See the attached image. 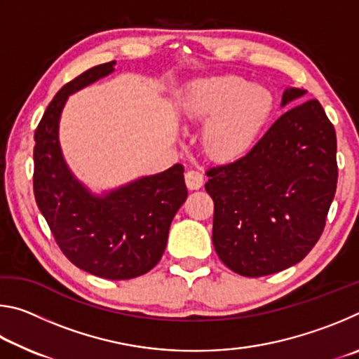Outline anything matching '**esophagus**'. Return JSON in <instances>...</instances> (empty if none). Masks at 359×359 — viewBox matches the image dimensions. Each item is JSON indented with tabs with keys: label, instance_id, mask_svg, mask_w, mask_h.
Masks as SVG:
<instances>
[{
	"label": "esophagus",
	"instance_id": "esophagus-1",
	"mask_svg": "<svg viewBox=\"0 0 359 359\" xmlns=\"http://www.w3.org/2000/svg\"><path fill=\"white\" fill-rule=\"evenodd\" d=\"M185 184L188 188H190V190H199V188H201L204 184L203 174L198 171H193V169H188L185 174Z\"/></svg>",
	"mask_w": 359,
	"mask_h": 359
}]
</instances>
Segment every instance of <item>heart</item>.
I'll return each mask as SVG.
<instances>
[{
	"label": "heart",
	"instance_id": "1",
	"mask_svg": "<svg viewBox=\"0 0 359 359\" xmlns=\"http://www.w3.org/2000/svg\"><path fill=\"white\" fill-rule=\"evenodd\" d=\"M274 109V96L263 85L238 76H217L188 85L179 114L188 123L203 125L201 145L217 161L247 154Z\"/></svg>",
	"mask_w": 359,
	"mask_h": 359
}]
</instances>
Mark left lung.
<instances>
[{"mask_svg": "<svg viewBox=\"0 0 359 359\" xmlns=\"http://www.w3.org/2000/svg\"><path fill=\"white\" fill-rule=\"evenodd\" d=\"M306 93L285 90L282 107H291L253 149L205 172L212 242L236 274L261 277L294 266L323 233L337 185V141L320 102H301Z\"/></svg>", "mask_w": 359, "mask_h": 359, "instance_id": "1", "label": "left lung"}]
</instances>
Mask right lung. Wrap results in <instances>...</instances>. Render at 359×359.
I'll return each instance as SVG.
<instances>
[{
    "mask_svg": "<svg viewBox=\"0 0 359 359\" xmlns=\"http://www.w3.org/2000/svg\"><path fill=\"white\" fill-rule=\"evenodd\" d=\"M114 66L109 62L82 72L47 106L34 133L33 188L41 214L72 264L109 280H126L161 259L169 226L188 191L179 163L101 194L90 191L66 165L58 137L66 101L111 74Z\"/></svg>",
    "mask_w": 359,
    "mask_h": 359,
    "instance_id": "right-lung-1",
    "label": "right lung"
}]
</instances>
